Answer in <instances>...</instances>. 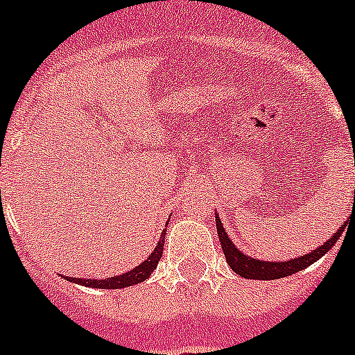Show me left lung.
Returning <instances> with one entry per match:
<instances>
[{
	"label": "left lung",
	"mask_w": 355,
	"mask_h": 355,
	"mask_svg": "<svg viewBox=\"0 0 355 355\" xmlns=\"http://www.w3.org/2000/svg\"><path fill=\"white\" fill-rule=\"evenodd\" d=\"M215 220H217L215 226H217L220 247H223V252L224 256H226V261L231 266V270H233L234 273L240 275V277L252 278V280H278V278L289 277V275L304 270V268H308L310 264L315 263V261H319L324 254L329 252L331 248H333V245L338 241V238L342 236V233L347 227V223H349V220H345V223L342 224V227H340L329 240L324 241V245H320L319 248H315L312 252H308L300 257H294V259L289 261L273 263V261H261L245 256L241 250H238V248L234 247L233 241L230 240L226 230L223 227V220L218 218V215H215Z\"/></svg>",
	"instance_id": "obj_1"
}]
</instances>
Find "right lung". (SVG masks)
Listing matches in <instances>:
<instances>
[{"label":"right lung","instance_id":"add662e5","mask_svg":"<svg viewBox=\"0 0 355 355\" xmlns=\"http://www.w3.org/2000/svg\"><path fill=\"white\" fill-rule=\"evenodd\" d=\"M164 236H166V230H162L161 240H159V243L155 245L154 252L148 256V259L144 261L140 266L132 268L131 271H125L124 275H115V277L103 278V280H96V278H92L91 280V278H77V277H64V278H68L69 282L82 284V286L94 287V289H124V287H129V286H137V284L147 280V278L150 277L152 271L155 270V266H157L159 259H161L162 256Z\"/></svg>","mask_w":355,"mask_h":355}]
</instances>
